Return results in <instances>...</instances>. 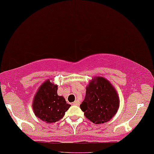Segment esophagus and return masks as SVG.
Masks as SVG:
<instances>
[{
    "label": "esophagus",
    "mask_w": 154,
    "mask_h": 154,
    "mask_svg": "<svg viewBox=\"0 0 154 154\" xmlns=\"http://www.w3.org/2000/svg\"><path fill=\"white\" fill-rule=\"evenodd\" d=\"M79 104H80V102L78 100H75L72 103V104H74V105H79Z\"/></svg>",
    "instance_id": "1"
}]
</instances>
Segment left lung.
<instances>
[{"label": "left lung", "instance_id": "obj_1", "mask_svg": "<svg viewBox=\"0 0 154 154\" xmlns=\"http://www.w3.org/2000/svg\"><path fill=\"white\" fill-rule=\"evenodd\" d=\"M119 106V96L111 82L103 77H93L80 104L85 117L95 124H104L114 117Z\"/></svg>", "mask_w": 154, "mask_h": 154}]
</instances>
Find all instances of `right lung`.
<instances>
[{
  "label": "right lung",
  "instance_id": "add662e5",
  "mask_svg": "<svg viewBox=\"0 0 154 154\" xmlns=\"http://www.w3.org/2000/svg\"><path fill=\"white\" fill-rule=\"evenodd\" d=\"M57 91L58 85L48 79L39 86L33 98L32 107L35 116L47 124L61 119L71 106Z\"/></svg>",
  "mask_w": 154,
  "mask_h": 154
}]
</instances>
